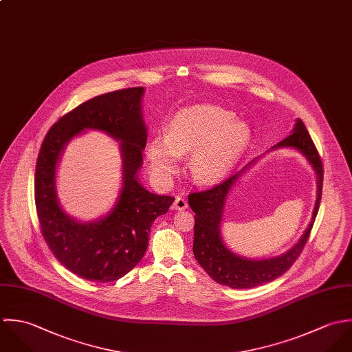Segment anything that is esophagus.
<instances>
[{
	"label": "esophagus",
	"instance_id": "34e87169",
	"mask_svg": "<svg viewBox=\"0 0 352 352\" xmlns=\"http://www.w3.org/2000/svg\"><path fill=\"white\" fill-rule=\"evenodd\" d=\"M174 208L177 211H184L188 208V200L185 197H181V196H177L175 197V201H174Z\"/></svg>",
	"mask_w": 352,
	"mask_h": 352
}]
</instances>
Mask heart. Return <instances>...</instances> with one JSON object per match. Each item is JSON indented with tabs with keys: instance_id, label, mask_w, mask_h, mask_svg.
Returning <instances> with one entry per match:
<instances>
[{
	"instance_id": "heart-1",
	"label": "heart",
	"mask_w": 352,
	"mask_h": 352,
	"mask_svg": "<svg viewBox=\"0 0 352 352\" xmlns=\"http://www.w3.org/2000/svg\"><path fill=\"white\" fill-rule=\"evenodd\" d=\"M249 142L250 128L234 113L212 104H197L175 114L167 136L151 140L148 160L155 175L167 179L178 170L179 156L192 151V175L208 184L234 168Z\"/></svg>"
}]
</instances>
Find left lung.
<instances>
[{
    "instance_id": "left-lung-1",
    "label": "left lung",
    "mask_w": 352,
    "mask_h": 352,
    "mask_svg": "<svg viewBox=\"0 0 352 352\" xmlns=\"http://www.w3.org/2000/svg\"><path fill=\"white\" fill-rule=\"evenodd\" d=\"M279 146H292L300 151L309 163L313 166L317 174V200L311 216V221L307 226L306 231L288 252L284 254L267 258V260H249L241 256L234 254L228 250L220 236V221L226 197L231 190L232 185L245 171L249 163L242 171L226 178L223 182L212 186L211 189L203 192H193L189 195V206L195 216V241H193V253L197 263L203 270L221 285L231 288H253L264 283L275 280L283 274H285L295 260L302 253L310 231L313 228L317 212L320 208L321 193H322V181H324V167L321 156L311 140L305 124L302 120H296L292 133L284 140L278 142L274 148Z\"/></svg>"
}]
</instances>
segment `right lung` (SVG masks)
<instances>
[{
	"instance_id": "add662e5",
	"label": "right lung",
	"mask_w": 352,
	"mask_h": 352,
	"mask_svg": "<svg viewBox=\"0 0 352 352\" xmlns=\"http://www.w3.org/2000/svg\"><path fill=\"white\" fill-rule=\"evenodd\" d=\"M142 94V87H133L81 103L49 129L38 155L35 206L42 235L56 258L85 280L110 283L131 272L144 257L152 223L175 200L149 193L138 178L146 145ZM84 129H98L122 141L124 171L116 207L89 223L77 222L63 212L55 193L56 162L67 141Z\"/></svg>"
}]
</instances>
